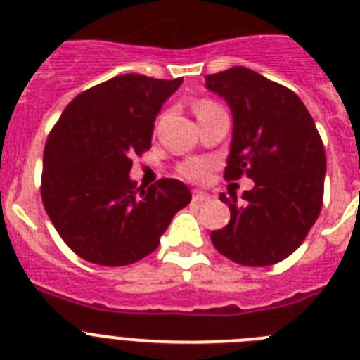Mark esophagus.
I'll return each instance as SVG.
<instances>
[{"label":"esophagus","mask_w":360,"mask_h":360,"mask_svg":"<svg viewBox=\"0 0 360 360\" xmlns=\"http://www.w3.org/2000/svg\"><path fill=\"white\" fill-rule=\"evenodd\" d=\"M211 200V195L209 193H203V191H193V202L196 203H203V202H209Z\"/></svg>","instance_id":"34e87169"}]
</instances>
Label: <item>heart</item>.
<instances>
[{"mask_svg":"<svg viewBox=\"0 0 360 360\" xmlns=\"http://www.w3.org/2000/svg\"><path fill=\"white\" fill-rule=\"evenodd\" d=\"M214 104L207 103V101H203V103L196 104V113L202 110H207V108H212ZM212 165L211 162L202 160V158H195V160H187L180 165V174L186 176L187 180H193V182H203V180H207L209 174H211Z\"/></svg>","mask_w":360,"mask_h":360,"instance_id":"b5f03b06","label":"heart"}]
</instances>
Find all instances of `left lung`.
<instances>
[{
  "label": "left lung",
  "mask_w": 360,
  "mask_h": 360,
  "mask_svg": "<svg viewBox=\"0 0 360 360\" xmlns=\"http://www.w3.org/2000/svg\"><path fill=\"white\" fill-rule=\"evenodd\" d=\"M205 88L232 113L225 178L254 180L241 203L236 195H219L231 221L211 232L212 245L240 265L283 262L303 243L323 205L326 155L314 119L294 91L245 66L205 75Z\"/></svg>",
  "instance_id": "1"
}]
</instances>
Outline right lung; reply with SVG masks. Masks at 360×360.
I'll list each match as a JSON object with an SVG mask.
<instances>
[{
    "instance_id": "right-lung-1",
    "label": "right lung",
    "mask_w": 360,
    "mask_h": 360,
    "mask_svg": "<svg viewBox=\"0 0 360 360\" xmlns=\"http://www.w3.org/2000/svg\"><path fill=\"white\" fill-rule=\"evenodd\" d=\"M182 81L117 75L79 94L50 131L41 198L59 236L86 262H139L189 205L191 191L180 180L136 187L129 176L131 158L151 148L158 111Z\"/></svg>"
}]
</instances>
